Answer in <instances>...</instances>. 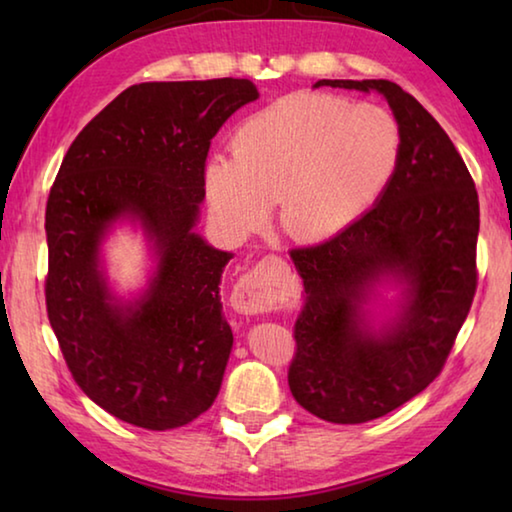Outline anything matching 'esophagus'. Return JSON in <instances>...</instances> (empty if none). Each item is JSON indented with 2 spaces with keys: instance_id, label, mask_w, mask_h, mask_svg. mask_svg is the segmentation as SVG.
<instances>
[{
  "instance_id": "obj_1",
  "label": "esophagus",
  "mask_w": 512,
  "mask_h": 512,
  "mask_svg": "<svg viewBox=\"0 0 512 512\" xmlns=\"http://www.w3.org/2000/svg\"><path fill=\"white\" fill-rule=\"evenodd\" d=\"M268 262H273V257L264 259L253 271L241 275L235 289H232V307L241 311V314H262V311L282 307L284 300H287L284 298L287 293L277 284L273 268L268 266Z\"/></svg>"
}]
</instances>
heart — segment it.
<instances>
[{
    "mask_svg": "<svg viewBox=\"0 0 512 512\" xmlns=\"http://www.w3.org/2000/svg\"><path fill=\"white\" fill-rule=\"evenodd\" d=\"M400 153L402 133L388 110L296 92L241 121L232 155L207 160V201L232 235L257 230L277 201L284 235L323 241L370 210L393 180Z\"/></svg>",
    "mask_w": 512,
    "mask_h": 512,
    "instance_id": "obj_1",
    "label": "heart"
}]
</instances>
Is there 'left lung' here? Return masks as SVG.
<instances>
[{
    "label": "left lung",
    "instance_id": "8db88e82",
    "mask_svg": "<svg viewBox=\"0 0 512 512\" xmlns=\"http://www.w3.org/2000/svg\"><path fill=\"white\" fill-rule=\"evenodd\" d=\"M320 85L384 94L402 133L400 164L375 207L323 244L291 250L305 287L291 395L320 420L361 424L409 402L443 370L476 291L479 196L452 140L400 85ZM388 279L405 287V305L377 333L362 302Z\"/></svg>",
    "mask_w": 512,
    "mask_h": 512
}]
</instances>
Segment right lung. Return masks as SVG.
Masks as SVG:
<instances>
[{"label": "right lung", "mask_w": 512, "mask_h": 512, "mask_svg": "<svg viewBox=\"0 0 512 512\" xmlns=\"http://www.w3.org/2000/svg\"><path fill=\"white\" fill-rule=\"evenodd\" d=\"M257 97L248 79L131 85L76 135L51 185V329L81 391L135 427H183L219 395L232 350L219 284L232 253L194 225L212 137ZM119 218L143 225L159 259L133 303L111 296L98 264Z\"/></svg>", "instance_id": "add662e5"}]
</instances>
